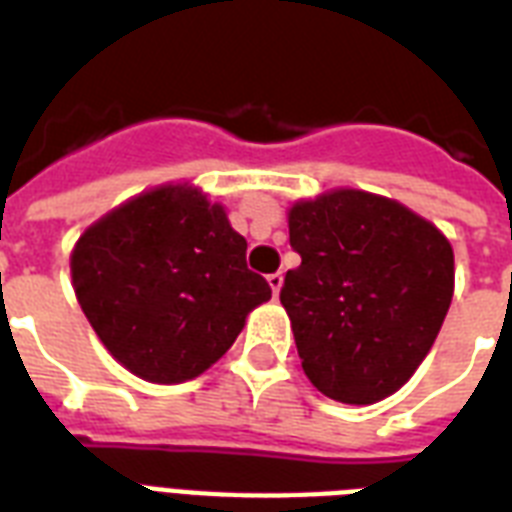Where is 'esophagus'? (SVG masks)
<instances>
[{"instance_id":"esophagus-1","label":"esophagus","mask_w":512,"mask_h":512,"mask_svg":"<svg viewBox=\"0 0 512 512\" xmlns=\"http://www.w3.org/2000/svg\"><path fill=\"white\" fill-rule=\"evenodd\" d=\"M268 284H271V289H273V297H279L281 284H284V276H281V273H271V276H268Z\"/></svg>"}]
</instances>
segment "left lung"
<instances>
[{"mask_svg": "<svg viewBox=\"0 0 512 512\" xmlns=\"http://www.w3.org/2000/svg\"><path fill=\"white\" fill-rule=\"evenodd\" d=\"M281 305L308 380L340 404H377L409 382L454 295L452 244L396 199L335 188L295 201Z\"/></svg>", "mask_w": 512, "mask_h": 512, "instance_id": "obj_1", "label": "left lung"}]
</instances>
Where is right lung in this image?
Instances as JSON below:
<instances>
[{
    "label": "right lung",
    "instance_id": "right-lung-1",
    "mask_svg": "<svg viewBox=\"0 0 512 512\" xmlns=\"http://www.w3.org/2000/svg\"><path fill=\"white\" fill-rule=\"evenodd\" d=\"M71 281L108 353L159 385L207 372L271 300L223 204L188 183L159 185L92 223L71 252Z\"/></svg>",
    "mask_w": 512,
    "mask_h": 512
}]
</instances>
